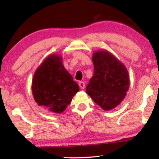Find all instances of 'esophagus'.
<instances>
[{"label": "esophagus", "instance_id": "34e87169", "mask_svg": "<svg viewBox=\"0 0 159 159\" xmlns=\"http://www.w3.org/2000/svg\"><path fill=\"white\" fill-rule=\"evenodd\" d=\"M79 87H80V89H82V90L84 89L85 87V83L83 82V81H80V82L79 83Z\"/></svg>", "mask_w": 159, "mask_h": 159}]
</instances>
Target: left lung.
I'll list each match as a JSON object with an SVG mask.
<instances>
[{
  "mask_svg": "<svg viewBox=\"0 0 159 159\" xmlns=\"http://www.w3.org/2000/svg\"><path fill=\"white\" fill-rule=\"evenodd\" d=\"M94 74L86 87V93L105 111L121 103L130 85L128 70L121 61L107 50L93 55Z\"/></svg>",
  "mask_w": 159,
  "mask_h": 159,
  "instance_id": "8db88e82",
  "label": "left lung"
}]
</instances>
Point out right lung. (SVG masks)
I'll use <instances>...</instances> for the list:
<instances>
[{"mask_svg": "<svg viewBox=\"0 0 159 159\" xmlns=\"http://www.w3.org/2000/svg\"><path fill=\"white\" fill-rule=\"evenodd\" d=\"M34 100L54 113L63 112L79 91V86L62 64L57 54L48 55L38 67L32 80Z\"/></svg>", "mask_w": 159, "mask_h": 159, "instance_id": "add662e5", "label": "right lung"}]
</instances>
